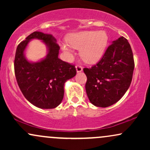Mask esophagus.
<instances>
[{
	"label": "esophagus",
	"mask_w": 150,
	"mask_h": 150,
	"mask_svg": "<svg viewBox=\"0 0 150 150\" xmlns=\"http://www.w3.org/2000/svg\"><path fill=\"white\" fill-rule=\"evenodd\" d=\"M75 68H76V70L77 73H80V72L82 71V67L80 66V65H77L76 66H75Z\"/></svg>",
	"instance_id": "esophagus-1"
}]
</instances>
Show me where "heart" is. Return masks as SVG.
<instances>
[{
    "mask_svg": "<svg viewBox=\"0 0 150 150\" xmlns=\"http://www.w3.org/2000/svg\"><path fill=\"white\" fill-rule=\"evenodd\" d=\"M66 41L71 47L80 49V55L84 61L95 63L102 58L106 51L108 36L105 31H84L70 34ZM65 44H61L62 50L69 58L73 53V50Z\"/></svg>",
    "mask_w": 150,
    "mask_h": 150,
    "instance_id": "b5f03b06",
    "label": "heart"
}]
</instances>
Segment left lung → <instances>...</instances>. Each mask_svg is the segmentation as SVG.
Returning <instances> with one entry per match:
<instances>
[{"mask_svg":"<svg viewBox=\"0 0 150 150\" xmlns=\"http://www.w3.org/2000/svg\"><path fill=\"white\" fill-rule=\"evenodd\" d=\"M134 67L133 54L128 40L121 37L113 41L97 64L83 69L90 102L98 107H108L119 101L130 87Z\"/></svg>","mask_w":150,"mask_h":150,"instance_id":"8db88e82","label":"left lung"}]
</instances>
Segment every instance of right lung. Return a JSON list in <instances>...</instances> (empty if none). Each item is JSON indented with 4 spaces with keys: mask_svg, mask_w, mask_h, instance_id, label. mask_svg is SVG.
<instances>
[{
    "mask_svg": "<svg viewBox=\"0 0 150 150\" xmlns=\"http://www.w3.org/2000/svg\"><path fill=\"white\" fill-rule=\"evenodd\" d=\"M34 38L42 40L48 48L47 56L32 63L24 56L28 43ZM60 46L51 34L34 32L19 44L15 53L14 68L17 82L25 97L40 108H54L61 103L64 85L76 75L75 65L58 58Z\"/></svg>",
    "mask_w": 150,
    "mask_h": 150,
    "instance_id": "right-lung-1",
    "label": "right lung"
}]
</instances>
